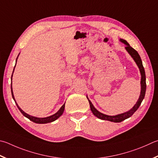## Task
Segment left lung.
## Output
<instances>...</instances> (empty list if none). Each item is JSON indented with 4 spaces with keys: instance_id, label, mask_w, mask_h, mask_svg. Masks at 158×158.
Returning <instances> with one entry per match:
<instances>
[{
    "instance_id": "left-lung-1",
    "label": "left lung",
    "mask_w": 158,
    "mask_h": 158,
    "mask_svg": "<svg viewBox=\"0 0 158 158\" xmlns=\"http://www.w3.org/2000/svg\"><path fill=\"white\" fill-rule=\"evenodd\" d=\"M119 41L123 43L124 45H126V47H125L126 50L128 52V53L130 54L131 56L135 62L136 63L137 67H138L139 70L140 74H141V81H140V84H141V91H140L139 97L138 99H137L136 104L133 106V108H131L128 111L125 112V113L116 114V115H107V114H105L104 113H100L99 110H97V109L94 108L93 104H92V102L90 101V100H89L88 96L86 95V97L89 102V104H90V110L94 116H96L97 118H99L100 119L108 120V121L115 122V123L121 122L122 121H124V120H125L126 119H128V118H129V117L133 115L137 109H138L140 104H141L142 102L143 101V99H144V96H145V93H146V89H147L144 68V67H143L142 59H141V58H140L138 52H137L135 50L133 49V48L131 47V45L128 44V43L126 41V40L120 39Z\"/></svg>"
}]
</instances>
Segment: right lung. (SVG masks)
<instances>
[{
	"instance_id": "right-lung-1",
	"label": "right lung",
	"mask_w": 158,
	"mask_h": 158,
	"mask_svg": "<svg viewBox=\"0 0 158 158\" xmlns=\"http://www.w3.org/2000/svg\"><path fill=\"white\" fill-rule=\"evenodd\" d=\"M20 54V53H19ZM17 56L16 60V61H17V59H18L19 57ZM16 67V65L15 66H14V68ZM14 70H13V73L12 74H11V81H12V76H13V73H14ZM11 94H12V97H13V99L14 100V102H15L17 106V107L19 109V110L21 111V113L23 114V115L27 117V118L29 119L30 120H31V122H33L34 123H36V124H47V123H50V122H52L54 121H55L57 119L59 118V117L61 116V114H63L64 111V109H65V104L62 106L60 108L59 110L56 112V113H54L52 115H50L49 117H34V116H31L30 114H27L26 113H25V112L22 110V109L19 106L18 104H17L15 98H14V93H13V90H12V83L11 84Z\"/></svg>"
}]
</instances>
